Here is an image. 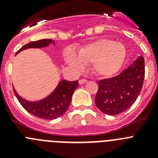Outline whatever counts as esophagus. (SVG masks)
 I'll use <instances>...</instances> for the list:
<instances>
[{
    "label": "esophagus",
    "mask_w": 158,
    "mask_h": 158,
    "mask_svg": "<svg viewBox=\"0 0 158 158\" xmlns=\"http://www.w3.org/2000/svg\"><path fill=\"white\" fill-rule=\"evenodd\" d=\"M88 81L85 80V79H81V80H79V84L80 85H83V84H85L87 83Z\"/></svg>",
    "instance_id": "34e87169"
}]
</instances>
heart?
Segmentation results:
<instances>
[{"instance_id": "heart-1", "label": "heart", "mask_w": 158, "mask_h": 158, "mask_svg": "<svg viewBox=\"0 0 158 158\" xmlns=\"http://www.w3.org/2000/svg\"><path fill=\"white\" fill-rule=\"evenodd\" d=\"M77 57L69 52L65 61L70 66L80 70L83 64H91L96 74L111 77L116 73L123 65L127 58V49L121 43L101 39L89 43L79 51Z\"/></svg>"}]
</instances>
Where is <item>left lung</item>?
I'll return each instance as SVG.
<instances>
[{
	"instance_id": "obj_1",
	"label": "left lung",
	"mask_w": 158,
	"mask_h": 158,
	"mask_svg": "<svg viewBox=\"0 0 158 158\" xmlns=\"http://www.w3.org/2000/svg\"><path fill=\"white\" fill-rule=\"evenodd\" d=\"M144 77V58L139 56L119 75L99 81L95 99L96 107L109 115L129 109L142 90Z\"/></svg>"
}]
</instances>
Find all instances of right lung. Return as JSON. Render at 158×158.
Masks as SVG:
<instances>
[{
	"instance_id": "obj_1",
	"label": "right lung",
	"mask_w": 158,
	"mask_h": 158,
	"mask_svg": "<svg viewBox=\"0 0 158 158\" xmlns=\"http://www.w3.org/2000/svg\"><path fill=\"white\" fill-rule=\"evenodd\" d=\"M51 43L55 45L54 40L48 39L31 42L19 49L16 54L26 49L47 47ZM78 81H69L66 80H62L58 82V85L49 96L36 101L27 100L19 96L14 88L13 90L16 98L26 111L38 118L52 120L62 116L67 111L71 103L73 92L78 87Z\"/></svg>"
}]
</instances>
